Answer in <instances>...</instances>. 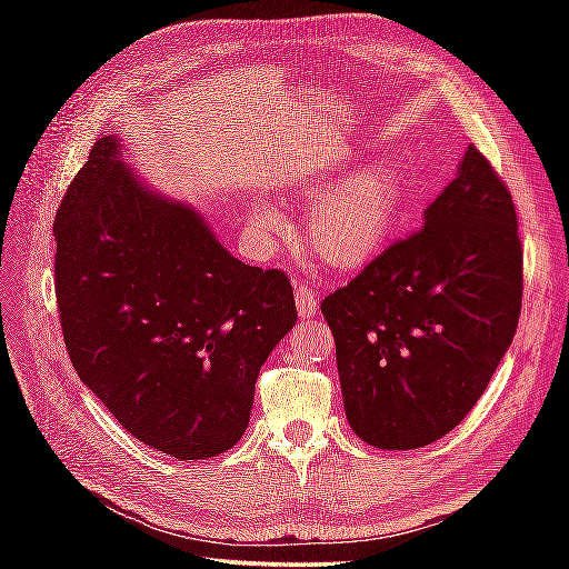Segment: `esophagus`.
Instances as JSON below:
<instances>
[{
	"label": "esophagus",
	"instance_id": "esophagus-1",
	"mask_svg": "<svg viewBox=\"0 0 569 569\" xmlns=\"http://www.w3.org/2000/svg\"><path fill=\"white\" fill-rule=\"evenodd\" d=\"M296 306H298L300 320L316 318V312H318V291H316V288H310L306 281H298L296 283Z\"/></svg>",
	"mask_w": 569,
	"mask_h": 569
}]
</instances>
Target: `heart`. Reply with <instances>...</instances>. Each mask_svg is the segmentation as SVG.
Wrapping results in <instances>:
<instances>
[{"label":"heart","mask_w":569,"mask_h":569,"mask_svg":"<svg viewBox=\"0 0 569 569\" xmlns=\"http://www.w3.org/2000/svg\"><path fill=\"white\" fill-rule=\"evenodd\" d=\"M401 202V178L386 161L359 168L342 178L308 214L310 249L335 269H357L377 257ZM249 224L253 232L271 234L283 227V214L269 202H253L249 208Z\"/></svg>","instance_id":"b5f03b06"}]
</instances>
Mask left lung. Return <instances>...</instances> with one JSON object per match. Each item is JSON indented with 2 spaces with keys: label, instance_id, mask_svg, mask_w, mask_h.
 Instances as JSON below:
<instances>
[{
  "label": "left lung",
  "instance_id": "obj_1",
  "mask_svg": "<svg viewBox=\"0 0 569 569\" xmlns=\"http://www.w3.org/2000/svg\"><path fill=\"white\" fill-rule=\"evenodd\" d=\"M521 296L511 192L469 143L426 224L322 300L352 430L416 450L459 426L513 342Z\"/></svg>",
  "mask_w": 569,
  "mask_h": 569
}]
</instances>
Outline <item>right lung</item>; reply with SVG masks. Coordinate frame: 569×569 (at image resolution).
Instances as JSON below:
<instances>
[{
	"mask_svg": "<svg viewBox=\"0 0 569 569\" xmlns=\"http://www.w3.org/2000/svg\"><path fill=\"white\" fill-rule=\"evenodd\" d=\"M102 137L56 214L60 328L82 383L176 459L247 430L253 386L298 320L278 269L234 259L202 217L149 190Z\"/></svg>",
	"mask_w": 569,
	"mask_h": 569,
	"instance_id": "add662e5",
	"label": "right lung"
}]
</instances>
